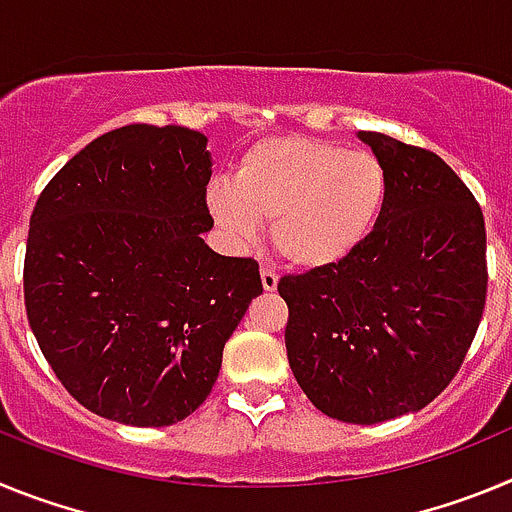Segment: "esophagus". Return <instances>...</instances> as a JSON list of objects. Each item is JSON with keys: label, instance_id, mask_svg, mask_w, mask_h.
I'll return each mask as SVG.
<instances>
[{"label": "esophagus", "instance_id": "esophagus-1", "mask_svg": "<svg viewBox=\"0 0 512 512\" xmlns=\"http://www.w3.org/2000/svg\"><path fill=\"white\" fill-rule=\"evenodd\" d=\"M261 284H264L266 292H274L279 284V274L271 266H261Z\"/></svg>", "mask_w": 512, "mask_h": 512}]
</instances>
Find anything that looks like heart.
<instances>
[{"label": "heart", "instance_id": "b5f03b06", "mask_svg": "<svg viewBox=\"0 0 512 512\" xmlns=\"http://www.w3.org/2000/svg\"><path fill=\"white\" fill-rule=\"evenodd\" d=\"M390 200V174L369 151L310 135L253 143L233 182L207 189V207L235 246H251L261 220L271 241L297 269H328L354 256L377 228Z\"/></svg>", "mask_w": 512, "mask_h": 512}]
</instances>
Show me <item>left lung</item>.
I'll use <instances>...</instances> for the list:
<instances>
[{
    "label": "left lung",
    "mask_w": 512,
    "mask_h": 512,
    "mask_svg": "<svg viewBox=\"0 0 512 512\" xmlns=\"http://www.w3.org/2000/svg\"><path fill=\"white\" fill-rule=\"evenodd\" d=\"M359 138L390 174V200L346 261L287 274V359L310 402L372 425L436 400L464 364L487 297L482 207L428 148Z\"/></svg>",
    "instance_id": "obj_1"
}]
</instances>
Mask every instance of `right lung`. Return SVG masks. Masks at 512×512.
<instances>
[{
	"label": "right lung",
	"instance_id": "right-lung-1",
	"mask_svg": "<svg viewBox=\"0 0 512 512\" xmlns=\"http://www.w3.org/2000/svg\"><path fill=\"white\" fill-rule=\"evenodd\" d=\"M207 138L125 125L81 148L40 192L25 310L45 361L102 418L161 428L200 408L253 297V259L220 256Z\"/></svg>",
	"mask_w": 512,
	"mask_h": 512
}]
</instances>
